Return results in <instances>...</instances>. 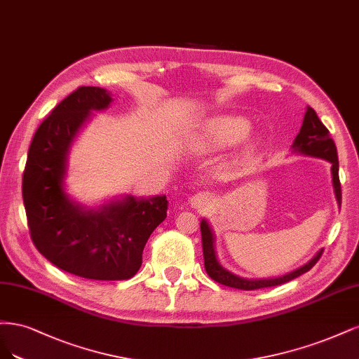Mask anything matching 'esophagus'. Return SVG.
<instances>
[{
  "label": "esophagus",
  "instance_id": "1",
  "mask_svg": "<svg viewBox=\"0 0 359 359\" xmlns=\"http://www.w3.org/2000/svg\"><path fill=\"white\" fill-rule=\"evenodd\" d=\"M191 203H192V205H205V203H207V195L205 194H196L194 198L191 200Z\"/></svg>",
  "mask_w": 359,
  "mask_h": 359
}]
</instances>
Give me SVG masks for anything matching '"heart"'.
I'll return each instance as SVG.
<instances>
[{"instance_id":"b5f03b06","label":"heart","mask_w":359,"mask_h":359,"mask_svg":"<svg viewBox=\"0 0 359 359\" xmlns=\"http://www.w3.org/2000/svg\"><path fill=\"white\" fill-rule=\"evenodd\" d=\"M252 128L248 119L221 114L207 119L195 135V143L201 149H216L234 144L245 138Z\"/></svg>"}]
</instances>
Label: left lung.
I'll list each match as a JSON object with an SVG mask.
<instances>
[{"instance_id": "8db88e82", "label": "left lung", "mask_w": 359, "mask_h": 359, "mask_svg": "<svg viewBox=\"0 0 359 359\" xmlns=\"http://www.w3.org/2000/svg\"><path fill=\"white\" fill-rule=\"evenodd\" d=\"M292 147L295 152L330 161L331 171H332V187H334V192H335V198H337L339 204H341V187H340V179H339L337 147H335V143L331 138L327 126L320 122L316 111L311 107H307L303 126H302V130H299L298 135L295 137V142H294ZM200 226H201L204 269H205L207 274H209L212 279L217 283L229 286V287L243 289V291H255V289L271 287V286H277V285H282V283L292 280V279H295V277L307 273L311 267H313V265L322 257V252H323V250H319L318 255L310 262H307L304 267L289 273L283 277H277V279H269V280H248V279H241V277L226 271L222 265L217 262L216 253H215V245H213L215 238L212 234V229L205 221H201Z\"/></svg>"}]
</instances>
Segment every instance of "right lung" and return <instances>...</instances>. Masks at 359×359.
Here are the masks:
<instances>
[{"instance_id":"right-lung-1","label":"right lung","mask_w":359,"mask_h":359,"mask_svg":"<svg viewBox=\"0 0 359 359\" xmlns=\"http://www.w3.org/2000/svg\"><path fill=\"white\" fill-rule=\"evenodd\" d=\"M110 92L80 86L40 123L22 179L31 240L57 269L92 280H126L142 267L147 238L167 217V198L154 196L85 212L64 192L67 154L90 110L106 109Z\"/></svg>"}]
</instances>
